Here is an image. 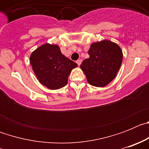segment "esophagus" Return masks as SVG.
<instances>
[{
  "label": "esophagus",
  "mask_w": 149,
  "mask_h": 149,
  "mask_svg": "<svg viewBox=\"0 0 149 149\" xmlns=\"http://www.w3.org/2000/svg\"><path fill=\"white\" fill-rule=\"evenodd\" d=\"M76 63H77V65H80L81 64V63H82V60H77V61H76Z\"/></svg>",
  "instance_id": "1"
}]
</instances>
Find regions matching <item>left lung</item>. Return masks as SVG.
Here are the masks:
<instances>
[{
	"label": "left lung",
	"mask_w": 149,
	"mask_h": 149,
	"mask_svg": "<svg viewBox=\"0 0 149 149\" xmlns=\"http://www.w3.org/2000/svg\"><path fill=\"white\" fill-rule=\"evenodd\" d=\"M81 68L90 85L104 87L116 77L122 65V51L120 47L109 40L97 42L91 45Z\"/></svg>",
	"instance_id": "8db88e82"
}]
</instances>
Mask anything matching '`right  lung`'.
<instances>
[{
    "label": "right lung",
    "instance_id": "1",
    "mask_svg": "<svg viewBox=\"0 0 149 149\" xmlns=\"http://www.w3.org/2000/svg\"><path fill=\"white\" fill-rule=\"evenodd\" d=\"M30 64L36 76L42 85L50 89L65 86L68 77L77 64L65 56L56 45H42L30 55Z\"/></svg>",
    "mask_w": 149,
    "mask_h": 149
}]
</instances>
